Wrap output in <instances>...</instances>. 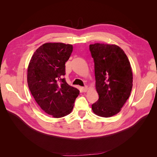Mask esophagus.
<instances>
[{"mask_svg":"<svg viewBox=\"0 0 157 157\" xmlns=\"http://www.w3.org/2000/svg\"><path fill=\"white\" fill-rule=\"evenodd\" d=\"M87 89H88V87H87L86 86H84V87H82V88H81L82 92H86V91H87Z\"/></svg>","mask_w":157,"mask_h":157,"instance_id":"obj_1","label":"esophagus"}]
</instances>
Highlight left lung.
<instances>
[{
    "instance_id": "1",
    "label": "left lung",
    "mask_w": 157,
    "mask_h": 157,
    "mask_svg": "<svg viewBox=\"0 0 157 157\" xmlns=\"http://www.w3.org/2000/svg\"><path fill=\"white\" fill-rule=\"evenodd\" d=\"M90 51L99 96L92 109L99 117H113L121 111L131 93L133 76L130 62L123 49L115 44L95 43L90 45Z\"/></svg>"
}]
</instances>
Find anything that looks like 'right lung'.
I'll return each mask as SVG.
<instances>
[{
	"label": "right lung",
	"instance_id": "1",
	"mask_svg": "<svg viewBox=\"0 0 157 157\" xmlns=\"http://www.w3.org/2000/svg\"><path fill=\"white\" fill-rule=\"evenodd\" d=\"M71 44L48 43L32 55L27 70V83L37 104L54 118L70 114L79 94L65 78V65L72 52Z\"/></svg>",
	"mask_w": 157,
	"mask_h": 157
}]
</instances>
